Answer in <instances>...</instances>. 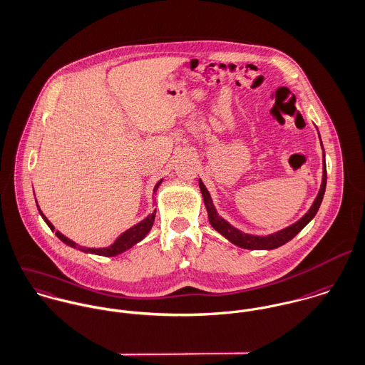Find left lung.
<instances>
[{"instance_id": "obj_1", "label": "left lung", "mask_w": 365, "mask_h": 365, "mask_svg": "<svg viewBox=\"0 0 365 365\" xmlns=\"http://www.w3.org/2000/svg\"><path fill=\"white\" fill-rule=\"evenodd\" d=\"M322 143V141H320ZM326 183H327V172H326V160H324V152H323V179H322V186H320V190L312 205V207L309 209V212L302 217L300 220H297L294 224H292L289 227L278 231V232H274V234H269V235H252V234H245L242 231H240L238 228L232 227L228 221L220 217L215 205H213V200L210 197V193L209 190L206 189V186L203 185V182L199 179V186H200V190H202V195H203V200H205V206H206V210H207V215H209V221L212 224V227L219 231L220 234L222 237H225L228 241H231L232 244L241 247V248H245V250H275L284 244H287L288 241H291L292 238L316 216L320 205H322V200H323V196H324V190H326Z\"/></svg>"}]
</instances>
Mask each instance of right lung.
Instances as JSON below:
<instances>
[{"label":"right lung","mask_w":365,"mask_h":365,"mask_svg":"<svg viewBox=\"0 0 365 365\" xmlns=\"http://www.w3.org/2000/svg\"><path fill=\"white\" fill-rule=\"evenodd\" d=\"M160 183H162V179L155 185V187H153V195L156 193V190H158V187H159ZM36 206H38V202H36ZM38 210H39L42 219L45 220V222L51 227V230L55 231L53 224L45 217V215L41 212L39 206H38ZM155 215H156V210H153V213L149 215V216L143 220L141 222H138V224H135L134 227H131V228H128L127 231H124L110 247H104V248H86V247L77 245L74 241H72V240L68 238V237H65V235H63L62 232H59V231H56V235H58V238H59L61 241H63L66 245L77 248V250H80V251H83V252L94 254V255H101V257H115V255L123 254L124 251L130 250L133 245H135L137 242H140L141 240L145 238L146 234L149 232V230H150L152 225H153Z\"/></svg>","instance_id":"obj_1"}]
</instances>
